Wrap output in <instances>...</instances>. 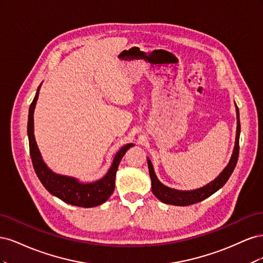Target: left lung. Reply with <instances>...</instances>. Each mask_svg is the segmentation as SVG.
Listing matches in <instances>:
<instances>
[{
	"instance_id": "obj_1",
	"label": "left lung",
	"mask_w": 263,
	"mask_h": 263,
	"mask_svg": "<svg viewBox=\"0 0 263 263\" xmlns=\"http://www.w3.org/2000/svg\"><path fill=\"white\" fill-rule=\"evenodd\" d=\"M236 114H237V133H236V140H235L233 155L230 157V160L228 164L225 166V169L219 173V176L216 179H214L212 182H210L209 184L204 185L203 187L191 190V191H180V190L165 186L157 178L154 170V165L151 163L150 159L147 158L149 174L151 179V190H153V193L158 200H160L164 204H170V205H176V206H187V205H192L205 200V198H208L209 196H211L212 194L216 192V191H218L220 187L224 186L229 177L232 176L238 160V155H239L240 121H239V109H238L237 105H236Z\"/></svg>"
}]
</instances>
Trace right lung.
<instances>
[{"instance_id": "1", "label": "right lung", "mask_w": 263, "mask_h": 263, "mask_svg": "<svg viewBox=\"0 0 263 263\" xmlns=\"http://www.w3.org/2000/svg\"><path fill=\"white\" fill-rule=\"evenodd\" d=\"M41 86L42 84L38 86L35 98L29 106L27 123L30 158L31 161H33L34 169L38 179L41 180L45 189L50 194L60 198L65 203L87 209L105 203L108 200V197L114 192L115 177L118 164L121 162L126 151L133 147L134 144H127L119 149L113 159L112 165H110L105 176L94 182L83 183L77 178L62 176V174L53 172L44 161L34 135V110L36 107Z\"/></svg>"}]
</instances>
